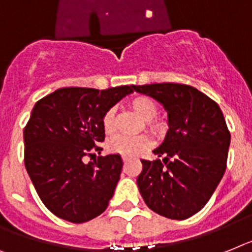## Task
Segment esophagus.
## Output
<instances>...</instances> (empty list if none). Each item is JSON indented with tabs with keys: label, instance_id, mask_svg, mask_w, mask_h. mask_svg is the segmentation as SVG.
<instances>
[{
	"label": "esophagus",
	"instance_id": "34e87169",
	"mask_svg": "<svg viewBox=\"0 0 252 252\" xmlns=\"http://www.w3.org/2000/svg\"><path fill=\"white\" fill-rule=\"evenodd\" d=\"M130 160H132L130 156H123V161H124V164H126V162L130 161Z\"/></svg>",
	"mask_w": 252,
	"mask_h": 252
}]
</instances>
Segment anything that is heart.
<instances>
[{"label":"heart","instance_id":"1","mask_svg":"<svg viewBox=\"0 0 252 252\" xmlns=\"http://www.w3.org/2000/svg\"><path fill=\"white\" fill-rule=\"evenodd\" d=\"M129 106L133 111H136L141 119L145 120L147 126L154 133H161L164 129V124L160 122L152 120L158 114V105L151 97L149 96H136L133 97L129 101ZM114 122H115V116H114V110H107L106 113L102 116V128L106 133H111L114 130ZM150 146L149 137L146 136H115L110 139L107 142V150L114 154H120L123 156H134L147 149Z\"/></svg>","mask_w":252,"mask_h":252}]
</instances>
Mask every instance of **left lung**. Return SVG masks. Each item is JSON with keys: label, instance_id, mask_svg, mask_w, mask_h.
<instances>
[{"label": "left lung", "instance_id": "obj_1", "mask_svg": "<svg viewBox=\"0 0 252 252\" xmlns=\"http://www.w3.org/2000/svg\"><path fill=\"white\" fill-rule=\"evenodd\" d=\"M132 88L155 98L168 111V133L154 150L162 160H141L139 193L158 215L187 219L210 200L227 168L230 133L223 113L210 97L187 84Z\"/></svg>", "mask_w": 252, "mask_h": 252}]
</instances>
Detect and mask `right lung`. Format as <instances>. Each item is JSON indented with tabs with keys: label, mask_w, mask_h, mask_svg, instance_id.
Wrapping results in <instances>:
<instances>
[{
	"label": "right lung",
	"mask_w": 252,
	"mask_h": 252,
	"mask_svg": "<svg viewBox=\"0 0 252 252\" xmlns=\"http://www.w3.org/2000/svg\"><path fill=\"white\" fill-rule=\"evenodd\" d=\"M132 86L109 90L67 87L38 101L24 129V162L46 208L56 217L84 223L106 210L120 179V155L83 161L101 151L102 116Z\"/></svg>",
	"instance_id": "obj_1"
}]
</instances>
